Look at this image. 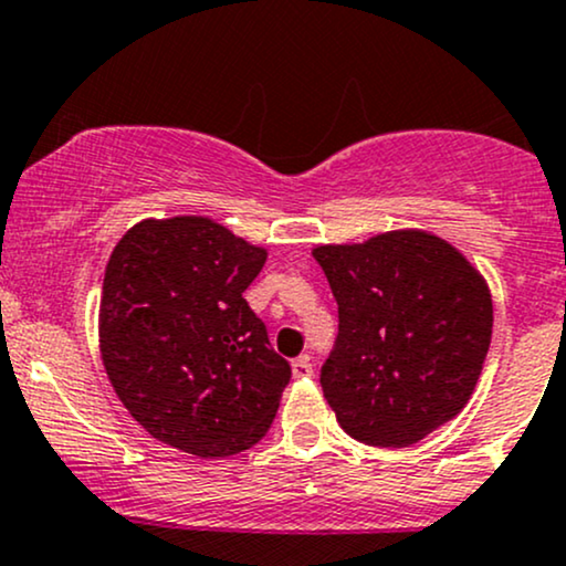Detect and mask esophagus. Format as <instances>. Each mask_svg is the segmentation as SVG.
Segmentation results:
<instances>
[{
    "instance_id": "obj_1",
    "label": "esophagus",
    "mask_w": 566,
    "mask_h": 566,
    "mask_svg": "<svg viewBox=\"0 0 566 566\" xmlns=\"http://www.w3.org/2000/svg\"><path fill=\"white\" fill-rule=\"evenodd\" d=\"M292 375H295L297 380H305V378H311V375H314V365H311L308 356H301V359L292 361Z\"/></svg>"
}]
</instances>
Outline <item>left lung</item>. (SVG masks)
I'll list each match as a JSON object with an SVG mask.
<instances>
[{
    "label": "left lung",
    "mask_w": 566,
    "mask_h": 566,
    "mask_svg": "<svg viewBox=\"0 0 566 566\" xmlns=\"http://www.w3.org/2000/svg\"><path fill=\"white\" fill-rule=\"evenodd\" d=\"M337 301L322 391L343 431L407 447L469 405L492 337V295L458 247L423 229L316 244Z\"/></svg>",
    "instance_id": "8db88e82"
}]
</instances>
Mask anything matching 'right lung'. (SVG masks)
Instances as JSON below:
<instances>
[{
    "mask_svg": "<svg viewBox=\"0 0 566 566\" xmlns=\"http://www.w3.org/2000/svg\"><path fill=\"white\" fill-rule=\"evenodd\" d=\"M265 258L205 216L146 218L116 242L97 340L116 396L154 439L229 458L265 437L290 382L242 297Z\"/></svg>",
    "mask_w": 566,
    "mask_h": 566,
    "instance_id": "1",
    "label": "right lung"
}]
</instances>
